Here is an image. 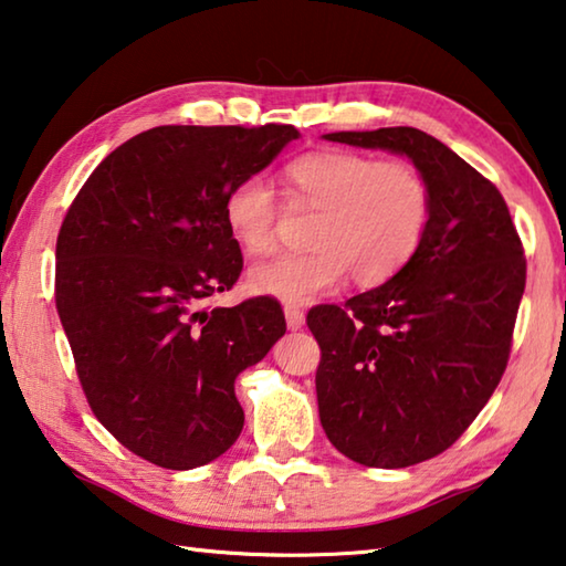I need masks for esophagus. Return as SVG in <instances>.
Here are the masks:
<instances>
[{
  "label": "esophagus",
  "mask_w": 566,
  "mask_h": 566,
  "mask_svg": "<svg viewBox=\"0 0 566 566\" xmlns=\"http://www.w3.org/2000/svg\"><path fill=\"white\" fill-rule=\"evenodd\" d=\"M284 316H286V326H290L292 332H296V328L304 326V312L296 304H286Z\"/></svg>",
  "instance_id": "obj_1"
}]
</instances>
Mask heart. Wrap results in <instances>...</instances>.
<instances>
[{"label": "heart", "instance_id": "heart-1", "mask_svg": "<svg viewBox=\"0 0 566 566\" xmlns=\"http://www.w3.org/2000/svg\"><path fill=\"white\" fill-rule=\"evenodd\" d=\"M290 210H314L304 242L310 250L254 264L250 286L284 302H314L346 274L361 286L384 284L410 262L430 220V182L416 166L366 153L324 150L282 170ZM282 202L272 185L250 176L224 198V222L250 254L274 248Z\"/></svg>", "mask_w": 566, "mask_h": 566}]
</instances>
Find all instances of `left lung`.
<instances>
[{
	"label": "left lung",
	"mask_w": 566,
	"mask_h": 566,
	"mask_svg": "<svg viewBox=\"0 0 566 566\" xmlns=\"http://www.w3.org/2000/svg\"><path fill=\"white\" fill-rule=\"evenodd\" d=\"M326 140L406 153L430 182V220L398 274L306 314L322 358L318 418L338 453L408 468L465 433L507 368L527 280L507 202L485 176L408 126Z\"/></svg>",
	"instance_id": "left-lung-1"
}]
</instances>
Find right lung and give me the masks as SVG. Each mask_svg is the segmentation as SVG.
I'll list each match as a JSON object with an SVG mask.
<instances>
[{
    "label": "right lung",
    "mask_w": 566,
    "mask_h": 566,
    "mask_svg": "<svg viewBox=\"0 0 566 566\" xmlns=\"http://www.w3.org/2000/svg\"><path fill=\"white\" fill-rule=\"evenodd\" d=\"M294 126H158L101 160L56 238V312L94 416L168 470L220 458L244 426L234 378L286 332L276 300L208 310L242 272L224 198Z\"/></svg>",
    "instance_id": "obj_1"
}]
</instances>
